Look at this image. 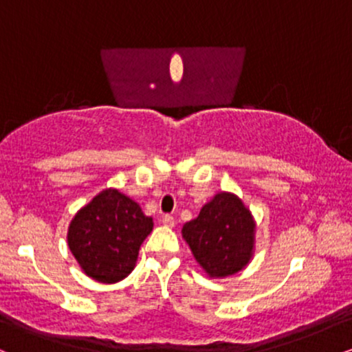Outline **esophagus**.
<instances>
[{"label":"esophagus","mask_w":352,"mask_h":352,"mask_svg":"<svg viewBox=\"0 0 352 352\" xmlns=\"http://www.w3.org/2000/svg\"><path fill=\"white\" fill-rule=\"evenodd\" d=\"M162 223L165 225V227L173 228V227H175V218H173L172 215H164L162 217Z\"/></svg>","instance_id":"1"}]
</instances>
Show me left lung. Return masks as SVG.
<instances>
[{
    "label": "left lung",
    "instance_id": "left-lung-1",
    "mask_svg": "<svg viewBox=\"0 0 352 352\" xmlns=\"http://www.w3.org/2000/svg\"><path fill=\"white\" fill-rule=\"evenodd\" d=\"M254 218L232 192H220L187 221L182 236L208 278H227L246 268L254 253Z\"/></svg>",
    "mask_w": 352,
    "mask_h": 352
}]
</instances>
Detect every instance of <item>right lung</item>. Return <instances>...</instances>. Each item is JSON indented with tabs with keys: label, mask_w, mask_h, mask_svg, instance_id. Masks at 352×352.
<instances>
[{
	"label": "right lung",
	"mask_w": 352,
	"mask_h": 352,
	"mask_svg": "<svg viewBox=\"0 0 352 352\" xmlns=\"http://www.w3.org/2000/svg\"><path fill=\"white\" fill-rule=\"evenodd\" d=\"M152 228V217L144 215L137 201L106 188L72 218L67 246L89 278L109 285L135 268L140 245Z\"/></svg>",
	"instance_id": "1"
}]
</instances>
